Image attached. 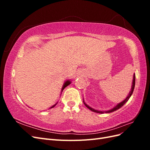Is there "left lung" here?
I'll return each mask as SVG.
<instances>
[{"mask_svg":"<svg viewBox=\"0 0 150 150\" xmlns=\"http://www.w3.org/2000/svg\"><path fill=\"white\" fill-rule=\"evenodd\" d=\"M134 86H135V74H134L133 75V85H132V87H131V91L129 92V95L128 96V97H127L125 100L123 101H122L121 103H119V104H117V105L115 107V108H113L112 109H111V110H109V111H104L105 112H108V113H110V112H113V111H116L117 110H118V109H120V108H121L122 106L124 105V104L128 101V99H129V98L131 97V95H132V94H133V91H134ZM83 102H84V105L87 107L89 110H90L91 111H93V112H98V113H101V114H103V113H104V111H98V110H94V109H93V108H91V107H89L88 104H86L85 103H84V101H83Z\"/></svg>","mask_w":150,"mask_h":150,"instance_id":"left-lung-1","label":"left lung"}]
</instances>
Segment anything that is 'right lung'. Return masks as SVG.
<instances>
[{
  "instance_id": "1",
  "label": "right lung",
  "mask_w": 150,
  "mask_h": 150,
  "mask_svg": "<svg viewBox=\"0 0 150 150\" xmlns=\"http://www.w3.org/2000/svg\"><path fill=\"white\" fill-rule=\"evenodd\" d=\"M71 84V81H69V80H68V81H66V82H65V83L64 84V85H63V87H62V91H63V89H64L66 87H67V86H68V85H69ZM56 104H57V103L56 104H54V106H52L51 108H53V107H54V106H55L56 105Z\"/></svg>"
}]
</instances>
